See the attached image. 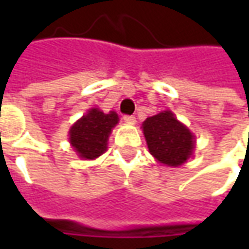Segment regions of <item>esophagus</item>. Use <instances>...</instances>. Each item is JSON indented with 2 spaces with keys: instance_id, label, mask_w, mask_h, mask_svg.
Listing matches in <instances>:
<instances>
[{
  "instance_id": "1",
  "label": "esophagus",
  "mask_w": 249,
  "mask_h": 249,
  "mask_svg": "<svg viewBox=\"0 0 249 249\" xmlns=\"http://www.w3.org/2000/svg\"><path fill=\"white\" fill-rule=\"evenodd\" d=\"M123 119H124V122H127V123H134L136 122V118L133 115H124Z\"/></svg>"
}]
</instances>
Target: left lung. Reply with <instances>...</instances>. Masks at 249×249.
I'll return each mask as SVG.
<instances>
[{
	"mask_svg": "<svg viewBox=\"0 0 249 249\" xmlns=\"http://www.w3.org/2000/svg\"><path fill=\"white\" fill-rule=\"evenodd\" d=\"M142 130L149 152L165 165H183L194 149V136L170 110L148 118Z\"/></svg>",
	"mask_w": 249,
	"mask_h": 249,
	"instance_id": "obj_1",
	"label": "left lung"
}]
</instances>
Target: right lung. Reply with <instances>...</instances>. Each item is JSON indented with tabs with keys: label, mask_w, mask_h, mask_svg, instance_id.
<instances>
[{
	"label": "right lung",
	"mask_w": 249,
	"mask_h": 249,
	"mask_svg": "<svg viewBox=\"0 0 249 249\" xmlns=\"http://www.w3.org/2000/svg\"><path fill=\"white\" fill-rule=\"evenodd\" d=\"M118 119L119 118L115 112L104 113L94 108L77 120L69 134L71 144L79 157L94 159L102 155L107 149L110 130L118 123Z\"/></svg>",
	"instance_id": "add662e5"
}]
</instances>
